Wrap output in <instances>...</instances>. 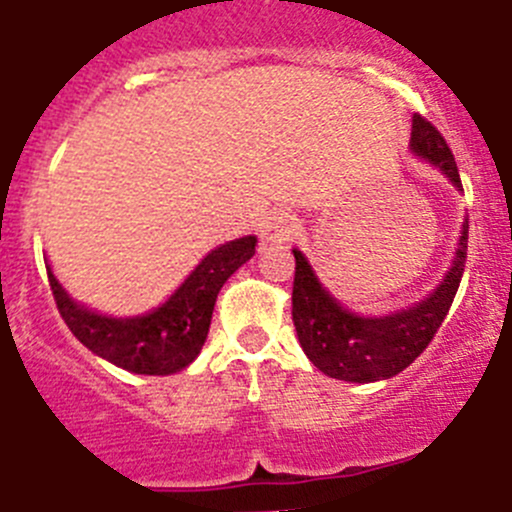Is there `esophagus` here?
Instances as JSON below:
<instances>
[{
	"instance_id": "34e87169",
	"label": "esophagus",
	"mask_w": 512,
	"mask_h": 512,
	"mask_svg": "<svg viewBox=\"0 0 512 512\" xmlns=\"http://www.w3.org/2000/svg\"><path fill=\"white\" fill-rule=\"evenodd\" d=\"M260 232H262V242H267V245H285V242L293 237V222H290L288 214L273 211L270 216H265Z\"/></svg>"
}]
</instances>
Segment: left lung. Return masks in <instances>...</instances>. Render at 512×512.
I'll return each mask as SVG.
<instances>
[{
  "instance_id": "1",
  "label": "left lung",
  "mask_w": 512,
  "mask_h": 512,
  "mask_svg": "<svg viewBox=\"0 0 512 512\" xmlns=\"http://www.w3.org/2000/svg\"><path fill=\"white\" fill-rule=\"evenodd\" d=\"M408 147L418 160L439 168L441 176L462 193V178H459L449 145L434 124L426 122L421 114H413ZM467 239L469 219H464L457 250L439 285L421 301H413L382 316H362L344 306L342 301H336L324 288L308 257L293 247V257H296L293 326L313 367L344 382H380L403 372L428 347L449 313L451 301L462 283Z\"/></svg>"
}]
</instances>
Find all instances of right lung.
Here are the masks:
<instances>
[{"label": "right lung", "instance_id": "obj_1", "mask_svg": "<svg viewBox=\"0 0 512 512\" xmlns=\"http://www.w3.org/2000/svg\"><path fill=\"white\" fill-rule=\"evenodd\" d=\"M257 237L214 247L158 308L137 316H109L78 303L45 262L58 311L78 342L135 375H176L201 354L222 285L255 255Z\"/></svg>", "mask_w": 512, "mask_h": 512}]
</instances>
